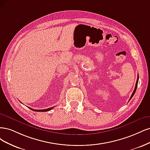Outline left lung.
Listing matches in <instances>:
<instances>
[{"mask_svg":"<svg viewBox=\"0 0 150 150\" xmlns=\"http://www.w3.org/2000/svg\"><path fill=\"white\" fill-rule=\"evenodd\" d=\"M138 79H139V75H138V77H137V82H136V85H135V87H134V91H133V93H132V96H130V98H129V101L131 100L132 98V97L133 96V95H134V93H135V91H136V90H137V86H138Z\"/></svg>","mask_w":150,"mask_h":150,"instance_id":"obj_1","label":"left lung"}]
</instances>
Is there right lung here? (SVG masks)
I'll list each match as a JSON object with an SVG mask.
<instances>
[{
    "label": "right lung",
    "instance_id": "obj_1",
    "mask_svg": "<svg viewBox=\"0 0 150 150\" xmlns=\"http://www.w3.org/2000/svg\"><path fill=\"white\" fill-rule=\"evenodd\" d=\"M54 107H52V108H47V109H44V110H33V109H32V108H29L30 110H33V111H35V112H48V111H50V110H51Z\"/></svg>",
    "mask_w": 150,
    "mask_h": 150
}]
</instances>
